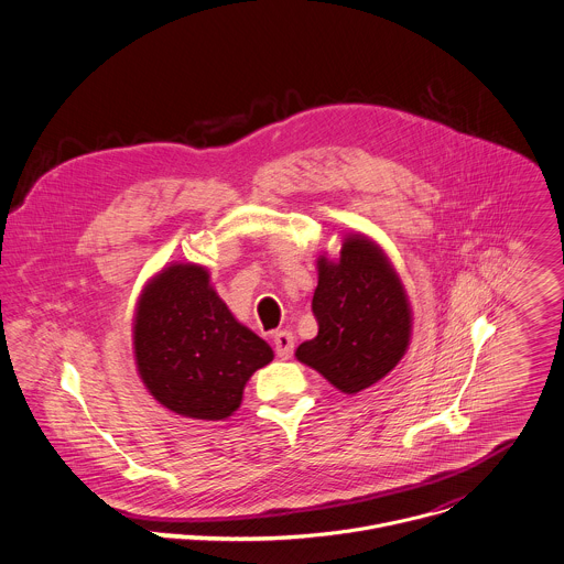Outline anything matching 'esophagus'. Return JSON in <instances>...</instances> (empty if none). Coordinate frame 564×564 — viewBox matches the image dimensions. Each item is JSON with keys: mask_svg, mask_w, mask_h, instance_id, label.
I'll return each mask as SVG.
<instances>
[{"mask_svg": "<svg viewBox=\"0 0 564 564\" xmlns=\"http://www.w3.org/2000/svg\"><path fill=\"white\" fill-rule=\"evenodd\" d=\"M274 349H276V356L281 358V360H288V358H292V354H294V336H292V332H276L274 334Z\"/></svg>", "mask_w": 564, "mask_h": 564, "instance_id": "34e87169", "label": "esophagus"}]
</instances>
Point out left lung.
Segmentation results:
<instances>
[{
  "instance_id": "left-lung-1",
  "label": "left lung",
  "mask_w": 564,
  "mask_h": 564,
  "mask_svg": "<svg viewBox=\"0 0 564 564\" xmlns=\"http://www.w3.org/2000/svg\"><path fill=\"white\" fill-rule=\"evenodd\" d=\"M316 268L318 334L294 356L340 393L356 395L404 358L413 334L411 301L387 252L362 232H347L338 259L323 252Z\"/></svg>"
}]
</instances>
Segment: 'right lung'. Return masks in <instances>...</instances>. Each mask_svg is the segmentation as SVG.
Masks as SVG:
<instances>
[{
	"mask_svg": "<svg viewBox=\"0 0 564 564\" xmlns=\"http://www.w3.org/2000/svg\"><path fill=\"white\" fill-rule=\"evenodd\" d=\"M133 358L147 391L188 420L230 417L272 347L241 325L199 263H171L142 288L133 314Z\"/></svg>",
	"mask_w": 564,
	"mask_h": 564,
	"instance_id": "1",
	"label": "right lung"
}]
</instances>
